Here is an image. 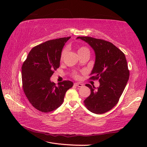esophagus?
<instances>
[{"label": "esophagus", "mask_w": 147, "mask_h": 147, "mask_svg": "<svg viewBox=\"0 0 147 147\" xmlns=\"http://www.w3.org/2000/svg\"><path fill=\"white\" fill-rule=\"evenodd\" d=\"M74 85L76 86H78V87H82L83 86V84L81 83H75Z\"/></svg>", "instance_id": "1"}]
</instances>
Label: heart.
I'll use <instances>...</instances> for the list:
<instances>
[{"label":"heart","instance_id":"1","mask_svg":"<svg viewBox=\"0 0 147 147\" xmlns=\"http://www.w3.org/2000/svg\"><path fill=\"white\" fill-rule=\"evenodd\" d=\"M65 52H66V49H64V50H63V51H62L61 55V60H63V59L64 57V55L65 54ZM90 53V50H89L86 47H80L78 49V55H81V54H83V53ZM73 75H74V77H75V78H77L78 77L77 74L75 73V72L73 74Z\"/></svg>","mask_w":147,"mask_h":147}]
</instances>
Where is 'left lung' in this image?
Returning a JSON list of instances; mask_svg holds the SVG:
<instances>
[{"label":"left lung","mask_w":147,"mask_h":147,"mask_svg":"<svg viewBox=\"0 0 147 147\" xmlns=\"http://www.w3.org/2000/svg\"><path fill=\"white\" fill-rule=\"evenodd\" d=\"M90 45L96 54L90 80H98L100 86L96 89L86 84L91 94L84 100L90 112L104 113L117 105L129 77L125 55L113 43L91 37H78Z\"/></svg>","instance_id":"obj_1"}]
</instances>
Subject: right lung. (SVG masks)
Listing matches in <instances>:
<instances>
[{"label": "right lung", "mask_w": 147, "mask_h": 147, "mask_svg": "<svg viewBox=\"0 0 147 147\" xmlns=\"http://www.w3.org/2000/svg\"><path fill=\"white\" fill-rule=\"evenodd\" d=\"M70 38L48 40L34 47L22 65V83L24 94L35 109L48 113L64 101L66 91L73 82L64 80L56 86L50 77L59 67L62 50Z\"/></svg>", "instance_id": "right-lung-1"}]
</instances>
